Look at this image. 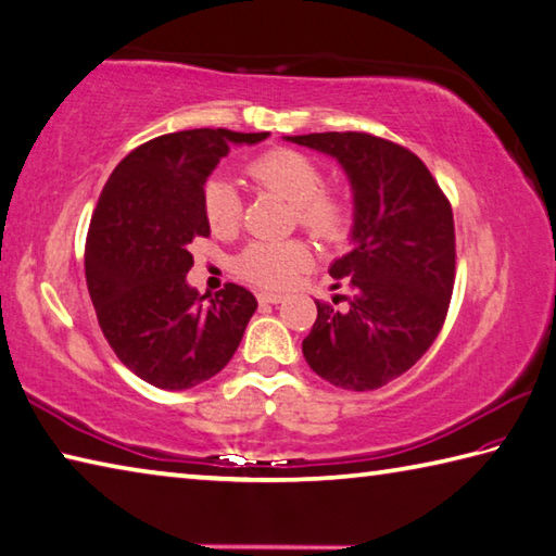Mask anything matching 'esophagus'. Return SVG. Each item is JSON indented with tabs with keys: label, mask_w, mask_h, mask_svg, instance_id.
Segmentation results:
<instances>
[{
	"label": "esophagus",
	"mask_w": 556,
	"mask_h": 556,
	"mask_svg": "<svg viewBox=\"0 0 556 556\" xmlns=\"http://www.w3.org/2000/svg\"><path fill=\"white\" fill-rule=\"evenodd\" d=\"M281 299H285V296L271 294V291H260V294H257L260 304H281Z\"/></svg>",
	"instance_id": "34e87169"
}]
</instances>
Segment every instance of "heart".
<instances>
[{
  "label": "heart",
  "instance_id": "1",
  "mask_svg": "<svg viewBox=\"0 0 556 556\" xmlns=\"http://www.w3.org/2000/svg\"><path fill=\"white\" fill-rule=\"evenodd\" d=\"M257 185L267 187L296 206L299 224L320 238H336L345 224V208L328 197L326 175L313 160L296 150H271L248 167ZM204 214L216 233H230L240 224V197L233 181L211 177L204 185ZM311 265V250L301 240H255L236 262V269L260 287L281 289Z\"/></svg>",
  "mask_w": 556,
  "mask_h": 556
}]
</instances>
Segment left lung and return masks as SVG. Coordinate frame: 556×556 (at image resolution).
Wrapping results in <instances>:
<instances>
[{
  "label": "left lung",
  "mask_w": 556,
  "mask_h": 556,
  "mask_svg": "<svg viewBox=\"0 0 556 556\" xmlns=\"http://www.w3.org/2000/svg\"><path fill=\"white\" fill-rule=\"evenodd\" d=\"M285 140L336 157L352 189L350 252L330 277H350L348 308L318 306L304 357L318 377L371 391L426 355L445 323L454 287L452 206L418 155L369 134ZM338 289V285H336Z\"/></svg>",
  "instance_id": "obj_1"
}]
</instances>
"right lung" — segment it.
<instances>
[{
	"instance_id": "obj_1",
	"label": "right lung",
	"mask_w": 556,
	"mask_h": 556,
	"mask_svg": "<svg viewBox=\"0 0 556 556\" xmlns=\"http://www.w3.org/2000/svg\"><path fill=\"white\" fill-rule=\"evenodd\" d=\"M267 136L194 128L153 138L121 160L97 201L85 248L89 296L116 357L157 389L185 391L216 377L257 308L238 285L201 296L187 271L191 240L211 233L206 177L230 146Z\"/></svg>"
}]
</instances>
